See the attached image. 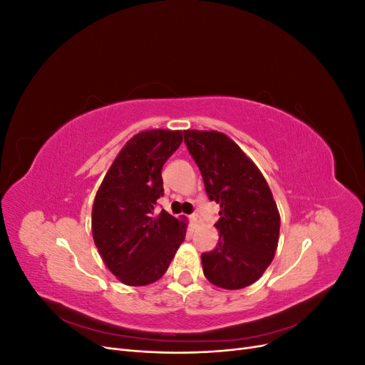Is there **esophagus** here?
<instances>
[{"mask_svg":"<svg viewBox=\"0 0 365 365\" xmlns=\"http://www.w3.org/2000/svg\"><path fill=\"white\" fill-rule=\"evenodd\" d=\"M189 219H190V225H192L193 228H196L197 222H200V219H197V216H196V215H192Z\"/></svg>","mask_w":365,"mask_h":365,"instance_id":"34e87169","label":"esophagus"}]
</instances>
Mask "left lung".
Masks as SVG:
<instances>
[{
    "label": "left lung",
    "mask_w": 365,
    "mask_h": 365,
    "mask_svg": "<svg viewBox=\"0 0 365 365\" xmlns=\"http://www.w3.org/2000/svg\"><path fill=\"white\" fill-rule=\"evenodd\" d=\"M184 141L201 170L205 192L220 207L219 242L201 256L207 280L242 289L257 282L279 244L280 213L269 185L236 143L217 130H184Z\"/></svg>",
    "instance_id": "8db88e82"
}]
</instances>
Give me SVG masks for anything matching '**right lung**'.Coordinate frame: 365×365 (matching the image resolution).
Returning <instances> with one entry per match:
<instances>
[{"instance_id":"add662e5","label":"right lung","mask_w":365,"mask_h":365,"mask_svg":"<svg viewBox=\"0 0 365 365\" xmlns=\"http://www.w3.org/2000/svg\"><path fill=\"white\" fill-rule=\"evenodd\" d=\"M181 143L182 130L138 132L121 148L96 193L94 244L106 268L128 286L161 279L184 242V217L153 212L164 192L163 165Z\"/></svg>"}]
</instances>
